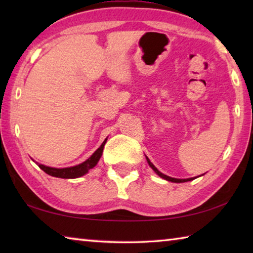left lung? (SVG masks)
<instances>
[{"label": "left lung", "instance_id": "obj_1", "mask_svg": "<svg viewBox=\"0 0 253 253\" xmlns=\"http://www.w3.org/2000/svg\"><path fill=\"white\" fill-rule=\"evenodd\" d=\"M146 160H147V163H148V165L151 166V168L153 169V170L154 172H155L158 176H161L162 178H164V179H166V181H169V182H174V183H184V182H188V181H193V179L195 178V177H192V178H184V179H181V178H174V177H169V176H168V175H165V174H163V173H161L160 170H158L155 166L153 165V163L148 160V157H146Z\"/></svg>", "mask_w": 253, "mask_h": 253}]
</instances>
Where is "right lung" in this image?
Returning <instances> with one entry per match:
<instances>
[{"instance_id":"right-lung-1","label":"right lung","mask_w":253,"mask_h":253,"mask_svg":"<svg viewBox=\"0 0 253 253\" xmlns=\"http://www.w3.org/2000/svg\"><path fill=\"white\" fill-rule=\"evenodd\" d=\"M107 142V138L104 140V143L100 145V147L97 149V151L92 154V155L88 158L87 161H84V163H81L79 165L76 166H71V168H66V169H54V168H50V166H45L39 164V168L45 172L46 174L51 175V176L54 177H60V178H77L83 176V175L87 174L89 172V169H91L95 168L97 165V163L99 162L100 157L102 155V151H104V146Z\"/></svg>"}]
</instances>
